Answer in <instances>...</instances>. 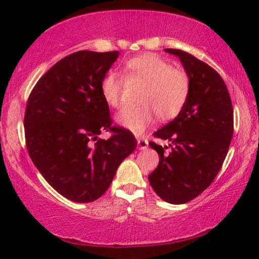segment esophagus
I'll use <instances>...</instances> for the list:
<instances>
[{
    "instance_id": "esophagus-1",
    "label": "esophagus",
    "mask_w": 259,
    "mask_h": 259,
    "mask_svg": "<svg viewBox=\"0 0 259 259\" xmlns=\"http://www.w3.org/2000/svg\"><path fill=\"white\" fill-rule=\"evenodd\" d=\"M137 143H138V148H139V150H146L148 146V141L143 137H138Z\"/></svg>"
}]
</instances>
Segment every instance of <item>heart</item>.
<instances>
[{
    "label": "heart",
    "mask_w": 259,
    "mask_h": 259,
    "mask_svg": "<svg viewBox=\"0 0 259 259\" xmlns=\"http://www.w3.org/2000/svg\"><path fill=\"white\" fill-rule=\"evenodd\" d=\"M123 75L130 82L145 83L141 91L139 106L121 109L116 121L132 132L143 133L155 116L169 120L179 114L190 94V77L185 70L176 68L168 61L154 53H144L123 62ZM126 82L114 72H108L100 83L101 94L111 107L122 104Z\"/></svg>",
    "instance_id": "obj_1"
}]
</instances>
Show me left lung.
Returning a JSON list of instances; mask_svg holds the SVG:
<instances>
[{
    "label": "left lung",
    "instance_id": "obj_1",
    "mask_svg": "<svg viewBox=\"0 0 259 259\" xmlns=\"http://www.w3.org/2000/svg\"><path fill=\"white\" fill-rule=\"evenodd\" d=\"M178 56L190 77V94L179 114L153 133L168 146L151 141L159 165L148 182L162 200L185 204L213 182L228 154L233 136V108L229 91L215 70L180 49Z\"/></svg>",
    "mask_w": 259,
    "mask_h": 259
}]
</instances>
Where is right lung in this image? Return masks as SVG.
<instances>
[{
	"mask_svg": "<svg viewBox=\"0 0 259 259\" xmlns=\"http://www.w3.org/2000/svg\"><path fill=\"white\" fill-rule=\"evenodd\" d=\"M118 56V51L73 53L37 81L27 101L28 153L49 185L76 203L99 199L137 148L128 130L113 126L100 90ZM104 130L112 133L107 141L98 138Z\"/></svg>",
	"mask_w": 259,
	"mask_h": 259,
	"instance_id": "obj_1",
	"label": "right lung"
}]
</instances>
